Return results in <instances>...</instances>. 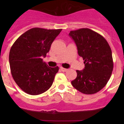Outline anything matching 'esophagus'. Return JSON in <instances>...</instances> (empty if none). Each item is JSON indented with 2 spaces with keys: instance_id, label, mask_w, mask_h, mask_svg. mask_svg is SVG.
Instances as JSON below:
<instances>
[{
  "instance_id": "34e87169",
  "label": "esophagus",
  "mask_w": 124,
  "mask_h": 124,
  "mask_svg": "<svg viewBox=\"0 0 124 124\" xmlns=\"http://www.w3.org/2000/svg\"><path fill=\"white\" fill-rule=\"evenodd\" d=\"M60 70H61V71L63 72H66L68 71V69H66V68H62V67H60Z\"/></svg>"
}]
</instances>
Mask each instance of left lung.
Instances as JSON below:
<instances>
[{
	"label": "left lung",
	"mask_w": 124,
	"mask_h": 124,
	"mask_svg": "<svg viewBox=\"0 0 124 124\" xmlns=\"http://www.w3.org/2000/svg\"><path fill=\"white\" fill-rule=\"evenodd\" d=\"M69 35L75 42L85 64L84 70H77V77L71 81L72 85L84 94H94L107 84L111 75L113 61L111 47L102 35L88 28L71 31Z\"/></svg>",
	"instance_id": "obj_1"
}]
</instances>
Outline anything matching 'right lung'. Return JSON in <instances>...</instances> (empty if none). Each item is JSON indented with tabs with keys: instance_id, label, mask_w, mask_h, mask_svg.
Returning <instances> with one entry per match:
<instances>
[{
	"instance_id": "add662e5",
	"label": "right lung",
	"mask_w": 124,
	"mask_h": 124,
	"mask_svg": "<svg viewBox=\"0 0 124 124\" xmlns=\"http://www.w3.org/2000/svg\"><path fill=\"white\" fill-rule=\"evenodd\" d=\"M61 31L32 28L20 35L11 47V73L16 84L26 93L42 94L52 85L59 68L49 67L42 58L46 57Z\"/></svg>"
}]
</instances>
